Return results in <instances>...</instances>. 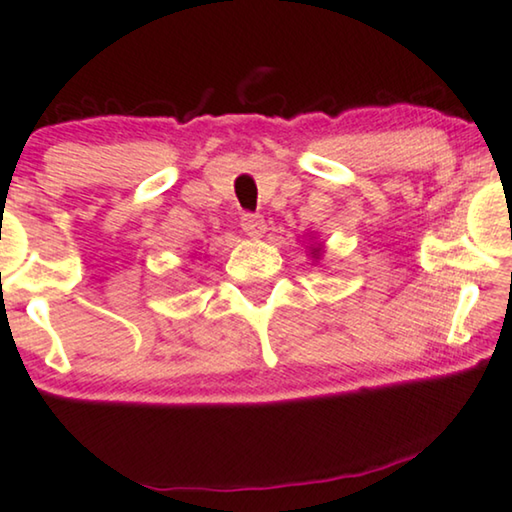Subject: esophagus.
Wrapping results in <instances>:
<instances>
[{
    "mask_svg": "<svg viewBox=\"0 0 512 512\" xmlns=\"http://www.w3.org/2000/svg\"><path fill=\"white\" fill-rule=\"evenodd\" d=\"M241 227L248 236L259 239V236H264V232H266V220L259 216V213H243Z\"/></svg>",
    "mask_w": 512,
    "mask_h": 512,
    "instance_id": "34e87169",
    "label": "esophagus"
}]
</instances>
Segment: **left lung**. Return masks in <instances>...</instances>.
<instances>
[{"mask_svg": "<svg viewBox=\"0 0 512 512\" xmlns=\"http://www.w3.org/2000/svg\"><path fill=\"white\" fill-rule=\"evenodd\" d=\"M310 255L319 259V255H322V248H319V246H317V248H312V253H310Z\"/></svg>", "mask_w": 512, "mask_h": 512, "instance_id": "1", "label": "left lung"}]
</instances>
